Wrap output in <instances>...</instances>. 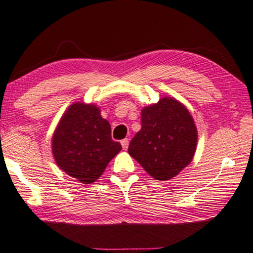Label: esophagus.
<instances>
[{
	"instance_id": "1",
	"label": "esophagus",
	"mask_w": 253,
	"mask_h": 253,
	"mask_svg": "<svg viewBox=\"0 0 253 253\" xmlns=\"http://www.w3.org/2000/svg\"><path fill=\"white\" fill-rule=\"evenodd\" d=\"M121 144H122V148L124 149V150H126L127 147H129V140L123 139L122 141H121Z\"/></svg>"
}]
</instances>
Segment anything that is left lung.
Listing matches in <instances>:
<instances>
[{"instance_id":"obj_1","label":"left lung","mask_w":253,"mask_h":253,"mask_svg":"<svg viewBox=\"0 0 253 253\" xmlns=\"http://www.w3.org/2000/svg\"><path fill=\"white\" fill-rule=\"evenodd\" d=\"M197 127L183 103L163 97L141 110V129L129 144V155L157 180H169L193 160Z\"/></svg>"}]
</instances>
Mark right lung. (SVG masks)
Returning a JSON list of instances; mask_svg holds the SVG:
<instances>
[{
  "label": "right lung",
  "mask_w": 253,
  "mask_h": 253,
  "mask_svg": "<svg viewBox=\"0 0 253 253\" xmlns=\"http://www.w3.org/2000/svg\"><path fill=\"white\" fill-rule=\"evenodd\" d=\"M58 167L82 184H92L121 151L112 140L111 126L95 104L75 102L58 122L51 140Z\"/></svg>",
  "instance_id": "right-lung-1"
}]
</instances>
